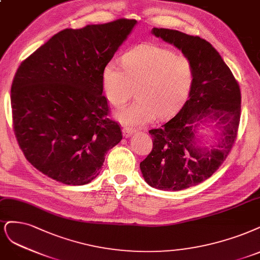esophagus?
Segmentation results:
<instances>
[{"mask_svg": "<svg viewBox=\"0 0 260 260\" xmlns=\"http://www.w3.org/2000/svg\"><path fill=\"white\" fill-rule=\"evenodd\" d=\"M133 132H134V130L131 129V128H129V127H123V128H122V134H123L124 138L131 137L132 134H133Z\"/></svg>", "mask_w": 260, "mask_h": 260, "instance_id": "esophagus-1", "label": "esophagus"}]
</instances>
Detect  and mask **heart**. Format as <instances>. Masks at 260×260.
Here are the masks:
<instances>
[{
	"label": "heart",
	"instance_id": "heart-1",
	"mask_svg": "<svg viewBox=\"0 0 260 260\" xmlns=\"http://www.w3.org/2000/svg\"><path fill=\"white\" fill-rule=\"evenodd\" d=\"M193 80L189 58L155 44L140 45L123 56L122 66L111 60L102 71V88L112 105L126 103L137 88L138 99L115 113L116 119L131 127L173 115L189 95Z\"/></svg>",
	"mask_w": 260,
	"mask_h": 260
}]
</instances>
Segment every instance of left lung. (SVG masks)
Returning <instances> with one entry per match:
<instances>
[{"mask_svg": "<svg viewBox=\"0 0 260 260\" xmlns=\"http://www.w3.org/2000/svg\"><path fill=\"white\" fill-rule=\"evenodd\" d=\"M153 34L174 45L194 67L188 100L176 116L159 129L149 130L153 149L140 164L148 185L160 190H182L208 180L226 160L237 139L241 91L218 51L199 37L162 28ZM214 124L216 142L203 144L198 130Z\"/></svg>", "mask_w": 260, "mask_h": 260, "instance_id": "left-lung-1", "label": "left lung"}]
</instances>
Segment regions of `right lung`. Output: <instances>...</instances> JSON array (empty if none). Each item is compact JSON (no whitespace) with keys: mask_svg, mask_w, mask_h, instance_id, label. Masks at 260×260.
Here are the masks:
<instances>
[{"mask_svg":"<svg viewBox=\"0 0 260 260\" xmlns=\"http://www.w3.org/2000/svg\"><path fill=\"white\" fill-rule=\"evenodd\" d=\"M121 19L66 29L21 62L11 103L13 126L26 160L66 185L100 173L107 150L122 139L102 95V71L136 25Z\"/></svg>","mask_w":260,"mask_h":260,"instance_id":"obj_1","label":"right lung"}]
</instances>
